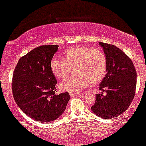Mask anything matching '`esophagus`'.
<instances>
[{
  "instance_id": "esophagus-1",
  "label": "esophagus",
  "mask_w": 146,
  "mask_h": 146,
  "mask_svg": "<svg viewBox=\"0 0 146 146\" xmlns=\"http://www.w3.org/2000/svg\"><path fill=\"white\" fill-rule=\"evenodd\" d=\"M78 95H80V94L78 93H73V92L70 93V96L71 97H74V96H78Z\"/></svg>"
}]
</instances>
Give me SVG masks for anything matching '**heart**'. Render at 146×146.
I'll list each match as a JSON object with an SVG mask.
<instances>
[{"label":"heart","mask_w":146,"mask_h":146,"mask_svg":"<svg viewBox=\"0 0 146 146\" xmlns=\"http://www.w3.org/2000/svg\"><path fill=\"white\" fill-rule=\"evenodd\" d=\"M62 58H53L50 63L52 73L56 78H63L72 67L73 73L59 84L62 91L77 92L88 86L90 82L96 84L102 80L107 69L105 54L99 49L75 46L64 52Z\"/></svg>","instance_id":"heart-1"}]
</instances>
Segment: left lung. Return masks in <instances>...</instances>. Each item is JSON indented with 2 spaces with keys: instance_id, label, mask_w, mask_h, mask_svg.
<instances>
[{
  "instance_id": "left-lung-1",
  "label": "left lung",
  "mask_w": 146,
  "mask_h": 146,
  "mask_svg": "<svg viewBox=\"0 0 146 146\" xmlns=\"http://www.w3.org/2000/svg\"><path fill=\"white\" fill-rule=\"evenodd\" d=\"M107 59L106 74L100 83V90L91 107L98 116L111 119L123 113L130 105L135 93L137 73L131 59L113 44L99 42Z\"/></svg>"
}]
</instances>
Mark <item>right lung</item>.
<instances>
[{
    "mask_svg": "<svg viewBox=\"0 0 146 146\" xmlns=\"http://www.w3.org/2000/svg\"><path fill=\"white\" fill-rule=\"evenodd\" d=\"M58 45H43L21 57L14 70L12 90L20 108L39 122L55 120L62 114L70 96L55 94L57 80L50 63Z\"/></svg>",
    "mask_w": 146,
    "mask_h": 146,
    "instance_id": "obj_1",
    "label": "right lung"
}]
</instances>
